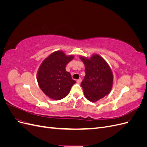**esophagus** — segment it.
I'll list each match as a JSON object with an SVG mask.
<instances>
[{
  "label": "esophagus",
  "mask_w": 147,
  "mask_h": 147,
  "mask_svg": "<svg viewBox=\"0 0 147 147\" xmlns=\"http://www.w3.org/2000/svg\"><path fill=\"white\" fill-rule=\"evenodd\" d=\"M81 82H82V78H79V79H78L77 80V83H80Z\"/></svg>",
  "instance_id": "obj_1"
}]
</instances>
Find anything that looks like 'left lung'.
Instances as JSON below:
<instances>
[{
  "instance_id": "left-lung-1",
  "label": "left lung",
  "mask_w": 147,
  "mask_h": 147,
  "mask_svg": "<svg viewBox=\"0 0 147 147\" xmlns=\"http://www.w3.org/2000/svg\"><path fill=\"white\" fill-rule=\"evenodd\" d=\"M85 67V77L81 83L84 96L92 102H96L107 96L113 86V75L109 65L97 54L90 58L80 56Z\"/></svg>"
}]
</instances>
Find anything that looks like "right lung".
I'll list each match as a JSON object with an SVG mask.
<instances>
[{
  "mask_svg": "<svg viewBox=\"0 0 147 147\" xmlns=\"http://www.w3.org/2000/svg\"><path fill=\"white\" fill-rule=\"evenodd\" d=\"M63 51L52 53L39 67L37 80L39 87L46 96L53 100H61L68 95L71 87L76 83L65 66L74 59Z\"/></svg>",
  "mask_w": 147,
  "mask_h": 147,
  "instance_id": "add662e5",
  "label": "right lung"
}]
</instances>
